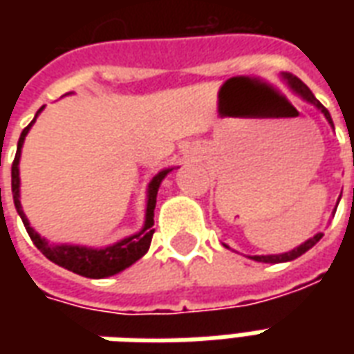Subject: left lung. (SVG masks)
<instances>
[{
	"mask_svg": "<svg viewBox=\"0 0 354 354\" xmlns=\"http://www.w3.org/2000/svg\"><path fill=\"white\" fill-rule=\"evenodd\" d=\"M284 80L288 81L290 87L294 88V91H296V93L299 94V96H301L304 100L311 102L315 108L320 109V111L324 113V117H326V119H328V123L334 127V123H332V117H330V111H328V109L324 108V106H322V104H320V102L317 100V98H315V94H313L311 91H309V87L305 85L304 81L297 80L296 75H292V73H284ZM339 197H342V195H339ZM320 239H322V233H317V235H313V237L309 239V241H305L304 245H299V246H297V248H294V250H290V252L269 254V256H252V260L263 261V263H282V261H292V260H296V258H299L301 254L307 252L309 248H313V246L319 243Z\"/></svg>",
	"mask_w": 354,
	"mask_h": 354,
	"instance_id": "8db88e82",
	"label": "left lung"
}]
</instances>
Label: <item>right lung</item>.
I'll list each match as a JSON object with an SVG mask.
<instances>
[{"instance_id":"1","label":"right lung","mask_w":354,"mask_h":354,"mask_svg":"<svg viewBox=\"0 0 354 354\" xmlns=\"http://www.w3.org/2000/svg\"><path fill=\"white\" fill-rule=\"evenodd\" d=\"M43 109V108H41ZM39 109V111H41ZM37 111V113H39ZM37 117V115H35ZM35 117L32 123L28 124L26 129L22 131L19 138V146H17V155L11 167V187H12V201L17 212L22 218V223L26 227L28 235L32 239V243L37 246V250L57 266L64 267L72 273H77L81 277H88V279H104V277H111V274L121 273L123 269L131 267L134 261H138L144 254L149 250L151 245V237H153V210L155 203H157V192L159 185L165 180V176L169 174L172 169L161 170L159 174H155L151 178V182L147 185V205H146V222L144 227L136 235L119 241L115 245L106 246V248H88V246H77V245H53L47 239H43L37 231L30 225L24 210L20 207V176H19V161L20 151H22V144L26 138L28 131L32 129V124L35 123Z\"/></svg>"}]
</instances>
